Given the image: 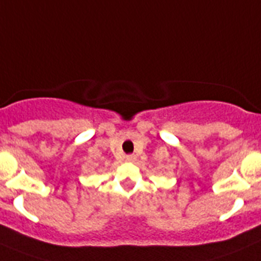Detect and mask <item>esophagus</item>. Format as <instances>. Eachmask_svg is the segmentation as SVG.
<instances>
[{"label": "esophagus", "mask_w": 261, "mask_h": 261, "mask_svg": "<svg viewBox=\"0 0 261 261\" xmlns=\"http://www.w3.org/2000/svg\"><path fill=\"white\" fill-rule=\"evenodd\" d=\"M125 161L126 162H135L136 155H133V154H129V155L125 156Z\"/></svg>", "instance_id": "34e87169"}]
</instances>
